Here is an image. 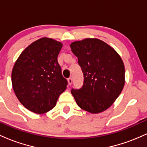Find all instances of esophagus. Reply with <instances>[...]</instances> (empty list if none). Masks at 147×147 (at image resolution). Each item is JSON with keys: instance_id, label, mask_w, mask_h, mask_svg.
I'll use <instances>...</instances> for the list:
<instances>
[{"instance_id": "esophagus-1", "label": "esophagus", "mask_w": 147, "mask_h": 147, "mask_svg": "<svg viewBox=\"0 0 147 147\" xmlns=\"http://www.w3.org/2000/svg\"><path fill=\"white\" fill-rule=\"evenodd\" d=\"M68 84L69 85H71V84H72V78H71V77H70V78L68 79Z\"/></svg>"}]
</instances>
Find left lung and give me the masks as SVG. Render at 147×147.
I'll use <instances>...</instances> for the list:
<instances>
[{
  "label": "left lung",
  "instance_id": "1",
  "mask_svg": "<svg viewBox=\"0 0 147 147\" xmlns=\"http://www.w3.org/2000/svg\"><path fill=\"white\" fill-rule=\"evenodd\" d=\"M78 58L84 84L71 93L77 105L91 113L103 112L119 97L125 83L124 65L113 48L97 38H85L70 44Z\"/></svg>",
  "mask_w": 147,
  "mask_h": 147
}]
</instances>
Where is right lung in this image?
Masks as SVG:
<instances>
[{"mask_svg":"<svg viewBox=\"0 0 147 147\" xmlns=\"http://www.w3.org/2000/svg\"><path fill=\"white\" fill-rule=\"evenodd\" d=\"M62 45L52 38H41L27 47L15 62L13 89L19 102L32 112H48L66 89L68 82L57 61Z\"/></svg>","mask_w":147,"mask_h":147,"instance_id":"1","label":"right lung"}]
</instances>
